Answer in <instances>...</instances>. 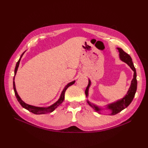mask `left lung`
<instances>
[{"label":"left lung","mask_w":148,"mask_h":148,"mask_svg":"<svg viewBox=\"0 0 148 148\" xmlns=\"http://www.w3.org/2000/svg\"><path fill=\"white\" fill-rule=\"evenodd\" d=\"M117 50L119 52V59L122 60V62L126 63L130 69L133 71V78L131 82L130 86L128 90L124 97L121 98L120 99H118L116 101L112 102L109 104H107L105 106H97L91 103L88 99L86 100L88 104L92 108L95 110L97 113L101 114V112L104 110H110V112L109 113V115H114L117 114L121 111L125 109V108L130 104V103L132 102L134 97H135V93L137 89V80H136V69L135 68V66L133 65V61L130 56L128 55L125 52L123 51L122 49L117 47ZM89 79V82L88 86L85 90V95H86V97L88 99L89 96V89L90 88L91 82V80Z\"/></svg>","instance_id":"left-lung-1"}]
</instances>
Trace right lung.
Wrapping results in <instances>:
<instances>
[{
	"instance_id": "obj_1",
	"label": "right lung",
	"mask_w": 148,
	"mask_h": 148,
	"mask_svg": "<svg viewBox=\"0 0 148 148\" xmlns=\"http://www.w3.org/2000/svg\"><path fill=\"white\" fill-rule=\"evenodd\" d=\"M25 52V51L21 55V56L20 57V59L18 60V61L17 62V63L16 64L15 69V72H14L15 75H14V77H13V89H14V92H15L16 99H17L18 101L19 102L20 104H21V106L23 107V108L26 109V110H29V112H32L34 114L39 115V114H47V113H49V112H52L54 110L57 108V107L59 106H60L62 103V102L64 101V98H65V91L66 90V89L68 88L69 86H71V85L75 83V80H74V81L71 82L69 83L68 84L66 85V86L64 87V88L63 89V90H62V91L61 92V95L60 96V97L59 98V99H58L56 102H54L53 104H52L51 106H49L48 107H37V106H31V105L26 104V103H25L23 100L21 99V97L18 95V92L16 91V87H15V75L16 74L18 68V66H19L20 62L21 57H22V56H23Z\"/></svg>"
}]
</instances>
